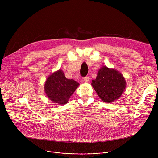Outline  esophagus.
<instances>
[{
  "instance_id": "1",
  "label": "esophagus",
  "mask_w": 158,
  "mask_h": 158,
  "mask_svg": "<svg viewBox=\"0 0 158 158\" xmlns=\"http://www.w3.org/2000/svg\"><path fill=\"white\" fill-rule=\"evenodd\" d=\"M83 81L85 82V83H88V81H89V77H86L83 78Z\"/></svg>"
}]
</instances>
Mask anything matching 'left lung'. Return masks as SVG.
<instances>
[{
    "label": "left lung",
    "instance_id": "left-lung-1",
    "mask_svg": "<svg viewBox=\"0 0 158 158\" xmlns=\"http://www.w3.org/2000/svg\"><path fill=\"white\" fill-rule=\"evenodd\" d=\"M91 85L102 101L111 103L125 90L126 81L118 70L103 66L98 70L95 80H92Z\"/></svg>",
    "mask_w": 158,
    "mask_h": 158
}]
</instances>
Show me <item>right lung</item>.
<instances>
[{"label":"right lung","instance_id":"1","mask_svg":"<svg viewBox=\"0 0 158 158\" xmlns=\"http://www.w3.org/2000/svg\"><path fill=\"white\" fill-rule=\"evenodd\" d=\"M79 85L75 80L66 78L64 72L59 69L48 77L44 88L50 100L58 105H64L68 103Z\"/></svg>","mask_w":158,"mask_h":158}]
</instances>
